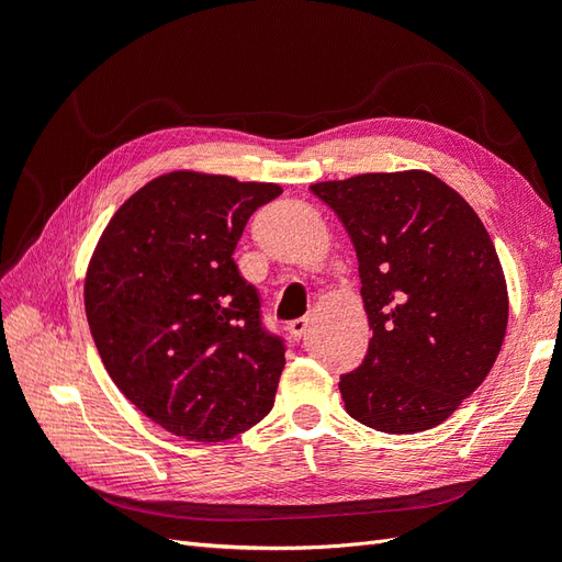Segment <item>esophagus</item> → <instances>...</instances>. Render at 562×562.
<instances>
[{
  "instance_id": "34e87169",
  "label": "esophagus",
  "mask_w": 562,
  "mask_h": 562,
  "mask_svg": "<svg viewBox=\"0 0 562 562\" xmlns=\"http://www.w3.org/2000/svg\"><path fill=\"white\" fill-rule=\"evenodd\" d=\"M307 330H310V321L307 318H297V321L288 323V335H291L295 342H300V339L307 335Z\"/></svg>"
}]
</instances>
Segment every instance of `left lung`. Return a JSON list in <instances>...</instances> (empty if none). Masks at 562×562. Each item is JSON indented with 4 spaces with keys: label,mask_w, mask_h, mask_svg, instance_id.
I'll return each instance as SVG.
<instances>
[{
    "label": "left lung",
    "mask_w": 562,
    "mask_h": 562,
    "mask_svg": "<svg viewBox=\"0 0 562 562\" xmlns=\"http://www.w3.org/2000/svg\"><path fill=\"white\" fill-rule=\"evenodd\" d=\"M310 190L345 225L372 330L339 382L347 413L384 434L443 424L495 366L508 323L485 225L429 171L361 173Z\"/></svg>",
    "instance_id": "1"
}]
</instances>
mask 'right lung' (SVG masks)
I'll return each mask as SVG.
<instances>
[{
    "label": "right lung",
    "instance_id": "right-lung-1",
    "mask_svg": "<svg viewBox=\"0 0 562 562\" xmlns=\"http://www.w3.org/2000/svg\"><path fill=\"white\" fill-rule=\"evenodd\" d=\"M277 182L171 171L128 196L100 234L83 307L100 359L143 415L220 443L274 405L283 345L234 265L248 217Z\"/></svg>",
    "mask_w": 562,
    "mask_h": 562
}]
</instances>
